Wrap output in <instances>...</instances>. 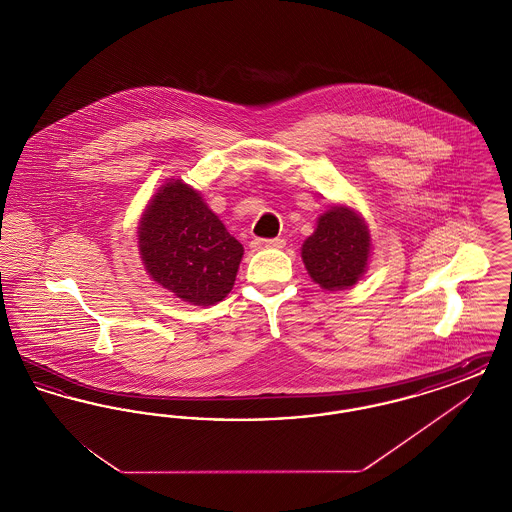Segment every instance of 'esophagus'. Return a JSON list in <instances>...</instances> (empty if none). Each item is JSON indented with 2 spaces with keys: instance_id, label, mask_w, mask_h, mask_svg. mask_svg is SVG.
Segmentation results:
<instances>
[{
  "instance_id": "esophagus-1",
  "label": "esophagus",
  "mask_w": 512,
  "mask_h": 512,
  "mask_svg": "<svg viewBox=\"0 0 512 512\" xmlns=\"http://www.w3.org/2000/svg\"><path fill=\"white\" fill-rule=\"evenodd\" d=\"M286 245V240L282 238H272V240H265V238H255L251 240V249H280Z\"/></svg>"
}]
</instances>
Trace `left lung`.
<instances>
[{
  "label": "left lung",
  "instance_id": "left-lung-1",
  "mask_svg": "<svg viewBox=\"0 0 512 512\" xmlns=\"http://www.w3.org/2000/svg\"><path fill=\"white\" fill-rule=\"evenodd\" d=\"M368 253V228L347 207H332L320 215L317 230L301 247L305 267L324 290H345L357 284L365 272Z\"/></svg>",
  "mask_w": 512,
  "mask_h": 512
}]
</instances>
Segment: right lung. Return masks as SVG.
Wrapping results in <instances>:
<instances>
[{
	"instance_id": "add662e5",
	"label": "right lung",
	"mask_w": 512,
	"mask_h": 512,
	"mask_svg": "<svg viewBox=\"0 0 512 512\" xmlns=\"http://www.w3.org/2000/svg\"><path fill=\"white\" fill-rule=\"evenodd\" d=\"M138 230L149 276L182 301L207 307L232 290L244 247L182 180L159 190Z\"/></svg>"
}]
</instances>
